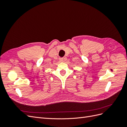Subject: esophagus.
I'll use <instances>...</instances> for the list:
<instances>
[{
  "label": "esophagus",
  "mask_w": 127,
  "mask_h": 127,
  "mask_svg": "<svg viewBox=\"0 0 127 127\" xmlns=\"http://www.w3.org/2000/svg\"><path fill=\"white\" fill-rule=\"evenodd\" d=\"M59 61H60V62H64V59L63 58H61L59 59Z\"/></svg>",
  "instance_id": "1"
}]
</instances>
